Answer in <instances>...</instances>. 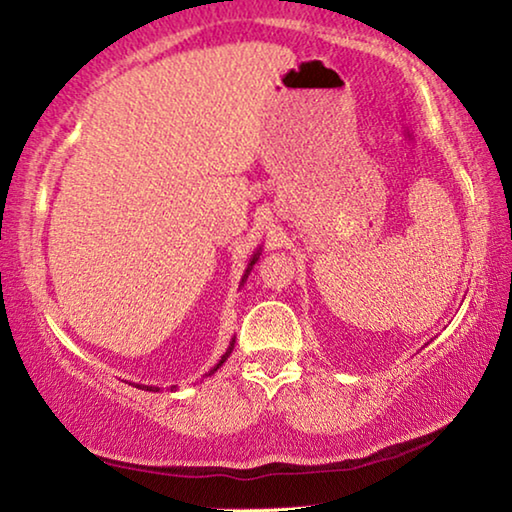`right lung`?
I'll return each instance as SVG.
<instances>
[{"instance_id":"right-lung-1","label":"right lung","mask_w":512,"mask_h":512,"mask_svg":"<svg viewBox=\"0 0 512 512\" xmlns=\"http://www.w3.org/2000/svg\"><path fill=\"white\" fill-rule=\"evenodd\" d=\"M259 255H262V246H259L257 250H255V255L253 257H250V262H248V266H246V273H243V278H241V285L239 287H243V282H246L248 280V276H250V271H253V266L257 264V259H259ZM232 349H234V338H232V342H230V347H227V352L223 354V356H220V361L216 363V365H213V368L207 372V377H211L213 375V372H216L218 368H220V365H223L225 361H227V358H230V354H232ZM137 388H142V391H160V388L158 386H144V384H135Z\"/></svg>"}]
</instances>
